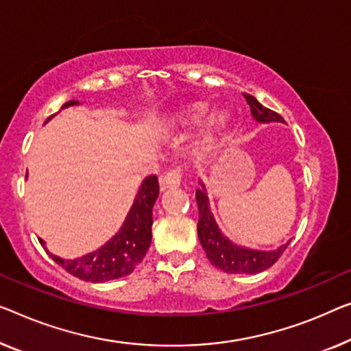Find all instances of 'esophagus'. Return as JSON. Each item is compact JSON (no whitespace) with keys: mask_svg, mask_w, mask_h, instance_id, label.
<instances>
[{"mask_svg":"<svg viewBox=\"0 0 351 351\" xmlns=\"http://www.w3.org/2000/svg\"><path fill=\"white\" fill-rule=\"evenodd\" d=\"M162 189H173L181 184V170L180 169H171L167 173L159 178Z\"/></svg>","mask_w":351,"mask_h":351,"instance_id":"34e87169","label":"esophagus"}]
</instances>
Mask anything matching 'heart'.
I'll list each match as a JSON object with an SVG mask.
<instances>
[{
  "label": "heart",
  "instance_id": "b5f03b06",
  "mask_svg": "<svg viewBox=\"0 0 351 351\" xmlns=\"http://www.w3.org/2000/svg\"><path fill=\"white\" fill-rule=\"evenodd\" d=\"M203 112L202 108H195V112H191L189 113V119H197L198 117H200V113ZM211 142V134H209V137H206V143Z\"/></svg>",
  "mask_w": 351,
  "mask_h": 351
}]
</instances>
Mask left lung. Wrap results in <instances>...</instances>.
Instances as JSON below:
<instances>
[{"mask_svg":"<svg viewBox=\"0 0 351 351\" xmlns=\"http://www.w3.org/2000/svg\"><path fill=\"white\" fill-rule=\"evenodd\" d=\"M244 97L250 106V112H252L254 118L257 119L258 123H284V118H282L279 113L261 106L254 96L244 93ZM195 198L198 205L197 232L202 247L205 249L206 257L211 261L213 266L226 271L228 274L261 273V271L271 268V266L280 258V255L284 254L287 245L290 244L289 241L276 250H254L233 244L223 237L221 230L217 227L216 221H214L211 209H209V200L205 186L203 184L202 189H197Z\"/></svg>","mask_w":351,"mask_h":351,"instance_id":"left-lung-1","label":"left lung"}]
</instances>
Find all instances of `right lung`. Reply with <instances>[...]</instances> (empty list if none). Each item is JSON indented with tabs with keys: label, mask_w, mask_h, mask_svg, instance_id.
Here are the masks:
<instances>
[{
	"label": "right lung",
	"mask_w": 351,
	"mask_h": 351,
	"mask_svg": "<svg viewBox=\"0 0 351 351\" xmlns=\"http://www.w3.org/2000/svg\"><path fill=\"white\" fill-rule=\"evenodd\" d=\"M77 101H69L62 106V108L77 106ZM158 197V176L151 175L145 178L121 230L107 244H104L101 249L94 250V252L88 255H83L80 258H60L47 250L42 239H39V243L40 245H44L47 254L53 258V261H56L69 274L78 277V279L94 282V284L119 279V277L132 273L135 266L143 260L146 250L149 249L151 238H153V234H151L153 206Z\"/></svg>",
	"instance_id": "1"
}]
</instances>
